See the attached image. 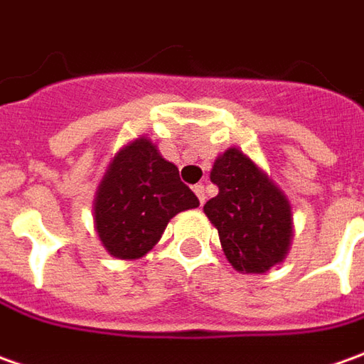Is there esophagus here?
<instances>
[{"label":"esophagus","mask_w":364,"mask_h":364,"mask_svg":"<svg viewBox=\"0 0 364 364\" xmlns=\"http://www.w3.org/2000/svg\"><path fill=\"white\" fill-rule=\"evenodd\" d=\"M193 191H195V195H197V197H199V203H205V199H207V197H205V185H203V183H199V185H195V189H193Z\"/></svg>","instance_id":"34e87169"}]
</instances>
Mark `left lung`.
Here are the masks:
<instances>
[{
  "mask_svg": "<svg viewBox=\"0 0 364 364\" xmlns=\"http://www.w3.org/2000/svg\"><path fill=\"white\" fill-rule=\"evenodd\" d=\"M211 181L219 195L203 211L219 231L227 261L239 273H265L289 253L293 213L287 195L243 151L217 157Z\"/></svg>",
  "mask_w": 364,
  "mask_h": 364,
  "instance_id": "1",
  "label": "left lung"
}]
</instances>
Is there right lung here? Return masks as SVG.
Masks as SVG:
<instances>
[{"instance_id": "obj_1", "label": "right lung", "mask_w": 364, "mask_h": 364, "mask_svg": "<svg viewBox=\"0 0 364 364\" xmlns=\"http://www.w3.org/2000/svg\"><path fill=\"white\" fill-rule=\"evenodd\" d=\"M199 207L195 193L179 179L147 137L127 143L99 183L93 221L99 241L117 259H139L161 239L173 217Z\"/></svg>"}]
</instances>
